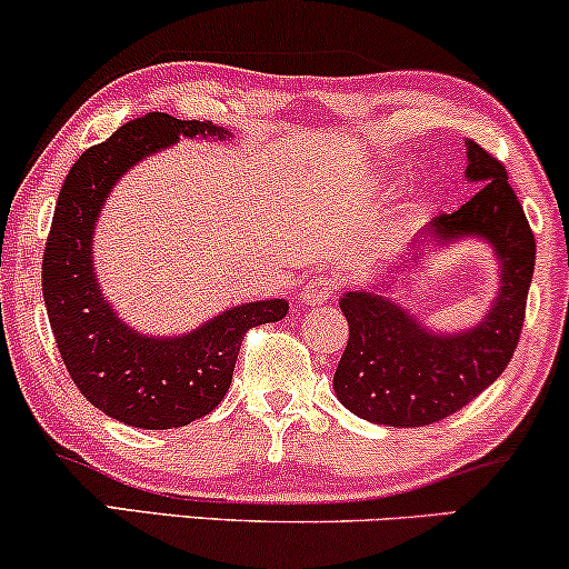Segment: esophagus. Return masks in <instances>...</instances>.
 Instances as JSON below:
<instances>
[{"label":"esophagus","mask_w":569,"mask_h":569,"mask_svg":"<svg viewBox=\"0 0 569 569\" xmlns=\"http://www.w3.org/2000/svg\"><path fill=\"white\" fill-rule=\"evenodd\" d=\"M340 287V279L335 277V273H317L313 279H308V282L303 284V290H300V303L303 306H321L327 303L329 298L338 292Z\"/></svg>","instance_id":"1"}]
</instances>
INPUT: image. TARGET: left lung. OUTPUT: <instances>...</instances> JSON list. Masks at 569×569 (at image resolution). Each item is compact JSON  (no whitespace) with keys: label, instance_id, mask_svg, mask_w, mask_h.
I'll return each instance as SVG.
<instances>
[{"label":"left lung","instance_id":"1","mask_svg":"<svg viewBox=\"0 0 569 569\" xmlns=\"http://www.w3.org/2000/svg\"><path fill=\"white\" fill-rule=\"evenodd\" d=\"M467 179L478 192L453 213H440L427 237L438 242L480 234L501 261V292L486 321L469 332L430 335L401 306L377 292H348V346L335 371V392L356 417L388 427H425L472 403L507 369L520 342L536 237L507 168L467 142Z\"/></svg>","mask_w":569,"mask_h":569}]
</instances>
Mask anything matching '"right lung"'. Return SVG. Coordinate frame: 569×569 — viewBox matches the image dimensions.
Returning a JSON list of instances; mask_svg holds the SVG:
<instances>
[{
	"mask_svg": "<svg viewBox=\"0 0 569 569\" xmlns=\"http://www.w3.org/2000/svg\"><path fill=\"white\" fill-rule=\"evenodd\" d=\"M210 121L147 113L89 147L68 171L49 227L41 292L70 380L91 406L118 422L171 430L223 401L237 353L252 327L284 319V300L237 306L184 338H139L104 303L91 269L100 206L131 166L179 137H223Z\"/></svg>",
	"mask_w": 569,
	"mask_h": 569,
	"instance_id": "obj_1",
	"label": "right lung"
}]
</instances>
